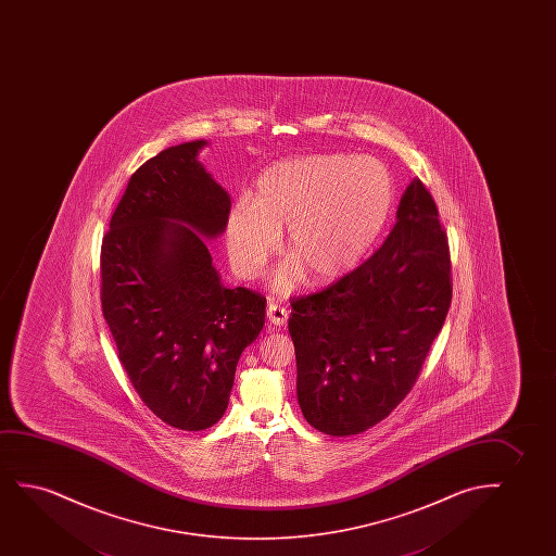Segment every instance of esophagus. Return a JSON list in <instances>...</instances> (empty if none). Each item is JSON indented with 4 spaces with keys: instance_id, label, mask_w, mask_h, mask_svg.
Wrapping results in <instances>:
<instances>
[{
    "instance_id": "esophagus-1",
    "label": "esophagus",
    "mask_w": 556,
    "mask_h": 556,
    "mask_svg": "<svg viewBox=\"0 0 556 556\" xmlns=\"http://www.w3.org/2000/svg\"><path fill=\"white\" fill-rule=\"evenodd\" d=\"M267 320L275 325V327H282L287 319H289V309L282 305L269 304L267 305Z\"/></svg>"
}]
</instances>
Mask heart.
I'll use <instances>...</instances> for the list:
<instances>
[{
    "instance_id": "1",
    "label": "heart",
    "mask_w": 556,
    "mask_h": 556,
    "mask_svg": "<svg viewBox=\"0 0 556 556\" xmlns=\"http://www.w3.org/2000/svg\"><path fill=\"white\" fill-rule=\"evenodd\" d=\"M388 168L372 157L323 153L266 168L256 195L229 211L226 247L241 279L258 277L287 229L292 262L277 269L275 287L289 290L302 277L327 281L357 264L380 236L393 206Z\"/></svg>"
}]
</instances>
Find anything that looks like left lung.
Segmentation results:
<instances>
[{"mask_svg": "<svg viewBox=\"0 0 556 556\" xmlns=\"http://www.w3.org/2000/svg\"><path fill=\"white\" fill-rule=\"evenodd\" d=\"M450 304L448 236L416 178L370 258L290 302L298 403L309 426L348 437L388 418L418 380Z\"/></svg>", "mask_w": 556, "mask_h": 556, "instance_id": "8db88e82", "label": "left lung"}]
</instances>
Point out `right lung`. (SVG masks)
I'll use <instances>...</instances> for the list:
<instances>
[{
    "label": "right lung",
    "mask_w": 556,
    "mask_h": 556,
    "mask_svg": "<svg viewBox=\"0 0 556 556\" xmlns=\"http://www.w3.org/2000/svg\"><path fill=\"white\" fill-rule=\"evenodd\" d=\"M205 140L173 146L130 176L100 249V302L142 403L182 431L228 408L237 361L266 317L256 290L226 289L205 237L228 224V193L198 161Z\"/></svg>",
    "instance_id": "right-lung-1"
}]
</instances>
